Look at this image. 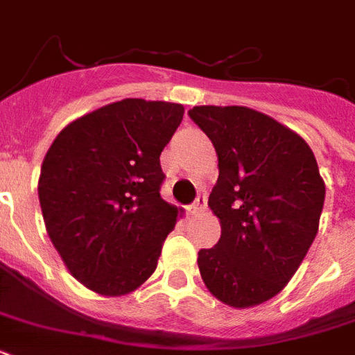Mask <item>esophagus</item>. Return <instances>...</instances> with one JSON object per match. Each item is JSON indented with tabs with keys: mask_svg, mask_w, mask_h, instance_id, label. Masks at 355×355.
<instances>
[{
	"mask_svg": "<svg viewBox=\"0 0 355 355\" xmlns=\"http://www.w3.org/2000/svg\"><path fill=\"white\" fill-rule=\"evenodd\" d=\"M205 211H206V195L200 193L193 205L188 208V214L189 216H200V214H205Z\"/></svg>",
	"mask_w": 355,
	"mask_h": 355,
	"instance_id": "34e87169",
	"label": "esophagus"
}]
</instances>
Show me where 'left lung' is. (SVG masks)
I'll return each mask as SVG.
<instances>
[{
	"instance_id": "1",
	"label": "left lung",
	"mask_w": 355,
	"mask_h": 355,
	"mask_svg": "<svg viewBox=\"0 0 355 355\" xmlns=\"http://www.w3.org/2000/svg\"><path fill=\"white\" fill-rule=\"evenodd\" d=\"M217 153L208 206L221 225L199 250L208 291L230 308L263 304L289 284L319 232L326 186L306 139L247 107L189 110Z\"/></svg>"
}]
</instances>
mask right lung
<instances>
[{"instance_id": "1", "label": "right lung", "mask_w": 355, "mask_h": 355, "mask_svg": "<svg viewBox=\"0 0 355 355\" xmlns=\"http://www.w3.org/2000/svg\"><path fill=\"white\" fill-rule=\"evenodd\" d=\"M178 103L123 99L68 123L42 162L38 199L53 247L75 280L103 297L155 272L182 210L160 197V155Z\"/></svg>"}]
</instances>
